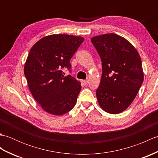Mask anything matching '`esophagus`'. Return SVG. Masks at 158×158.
Instances as JSON below:
<instances>
[{
    "mask_svg": "<svg viewBox=\"0 0 158 158\" xmlns=\"http://www.w3.org/2000/svg\"><path fill=\"white\" fill-rule=\"evenodd\" d=\"M88 80H81V83H82V84H83L84 85H85L88 84Z\"/></svg>",
    "mask_w": 158,
    "mask_h": 158,
    "instance_id": "34e87169",
    "label": "esophagus"
}]
</instances>
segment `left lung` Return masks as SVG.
Segmentation results:
<instances>
[{
	"label": "left lung",
	"mask_w": 158,
	"mask_h": 158,
	"mask_svg": "<svg viewBox=\"0 0 158 158\" xmlns=\"http://www.w3.org/2000/svg\"><path fill=\"white\" fill-rule=\"evenodd\" d=\"M101 58L102 75L96 94L105 112L118 114L135 100L144 79L139 52L127 39L110 33L91 39Z\"/></svg>",
	"instance_id": "obj_1"
}]
</instances>
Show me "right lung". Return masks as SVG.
<instances>
[{"instance_id": "right-lung-1", "label": "right lung", "mask_w": 158, "mask_h": 158, "mask_svg": "<svg viewBox=\"0 0 158 158\" xmlns=\"http://www.w3.org/2000/svg\"><path fill=\"white\" fill-rule=\"evenodd\" d=\"M83 41L82 36L51 35L30 50L23 71L33 98L47 113L62 115L76 105L81 83L70 75L65 77L61 69L70 70V60Z\"/></svg>"}]
</instances>
